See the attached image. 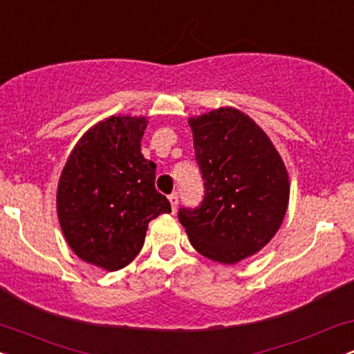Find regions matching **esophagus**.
Returning <instances> with one entry per match:
<instances>
[{
	"label": "esophagus",
	"instance_id": "esophagus-1",
	"mask_svg": "<svg viewBox=\"0 0 354 354\" xmlns=\"http://www.w3.org/2000/svg\"><path fill=\"white\" fill-rule=\"evenodd\" d=\"M168 198H169V203H171V209L174 213V211H176V208H178V193H171Z\"/></svg>",
	"mask_w": 354,
	"mask_h": 354
}]
</instances>
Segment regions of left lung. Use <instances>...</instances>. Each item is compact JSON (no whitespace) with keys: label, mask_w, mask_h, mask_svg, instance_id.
<instances>
[{"label":"left lung","mask_w":354,"mask_h":354,"mask_svg":"<svg viewBox=\"0 0 354 354\" xmlns=\"http://www.w3.org/2000/svg\"><path fill=\"white\" fill-rule=\"evenodd\" d=\"M205 198L178 219L191 245L234 265L258 253L281 226L290 200L286 166L266 133L234 108L189 118Z\"/></svg>","instance_id":"obj_1"}]
</instances>
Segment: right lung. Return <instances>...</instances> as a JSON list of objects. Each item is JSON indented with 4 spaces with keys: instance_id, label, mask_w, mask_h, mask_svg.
I'll list each match as a JSON object with an SVG mask.
<instances>
[{
    "instance_id": "obj_1",
    "label": "right lung",
    "mask_w": 354,
    "mask_h": 354,
    "mask_svg": "<svg viewBox=\"0 0 354 354\" xmlns=\"http://www.w3.org/2000/svg\"><path fill=\"white\" fill-rule=\"evenodd\" d=\"M145 116H109L84 133L61 171L56 209L83 261L116 271L143 248L148 223L171 205L154 188L156 165L141 154Z\"/></svg>"
}]
</instances>
